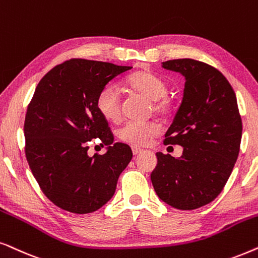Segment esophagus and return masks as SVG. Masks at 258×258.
Masks as SVG:
<instances>
[{
  "mask_svg": "<svg viewBox=\"0 0 258 258\" xmlns=\"http://www.w3.org/2000/svg\"><path fill=\"white\" fill-rule=\"evenodd\" d=\"M132 152H133V154H135V156H138V154L143 152V150L137 149V147H132Z\"/></svg>",
  "mask_w": 258,
  "mask_h": 258,
  "instance_id": "1",
  "label": "esophagus"
}]
</instances>
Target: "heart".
Listing matches in <instances>:
<instances>
[{
  "label": "heart",
  "instance_id": "b5f03b06",
  "mask_svg": "<svg viewBox=\"0 0 258 258\" xmlns=\"http://www.w3.org/2000/svg\"><path fill=\"white\" fill-rule=\"evenodd\" d=\"M125 86L132 93L143 95L152 101V108L156 113L165 114L169 111L170 100L166 97L167 86L157 74L150 71L136 72L126 79ZM95 106L98 112L107 121L118 122L121 119V98L115 86H105L99 92ZM158 132L159 126L154 121H127L119 130L118 136L122 142L133 146H145Z\"/></svg>",
  "mask_w": 258,
  "mask_h": 258
}]
</instances>
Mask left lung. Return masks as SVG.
Instances as JSON below:
<instances>
[{
	"label": "left lung",
	"mask_w": 258,
	"mask_h": 258,
	"mask_svg": "<svg viewBox=\"0 0 258 258\" xmlns=\"http://www.w3.org/2000/svg\"><path fill=\"white\" fill-rule=\"evenodd\" d=\"M163 67L185 77L183 100L164 140L183 146V154L158 152L151 180L165 203L194 210L225 186L239 153L242 119L231 85L215 67L192 59L165 61Z\"/></svg>",
	"instance_id": "1"
}]
</instances>
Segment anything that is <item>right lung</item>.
Returning <instances> with one entry per match:
<instances>
[{"label": "right lung", "mask_w": 258, "mask_h": 258, "mask_svg": "<svg viewBox=\"0 0 258 258\" xmlns=\"http://www.w3.org/2000/svg\"><path fill=\"white\" fill-rule=\"evenodd\" d=\"M132 67L85 59L57 64L41 79L25 119L26 158L50 202L73 214H91L113 197L131 147L113 143L108 122L98 112L99 92ZM97 138L105 155L88 156Z\"/></svg>", "instance_id": "1"}]
</instances>
